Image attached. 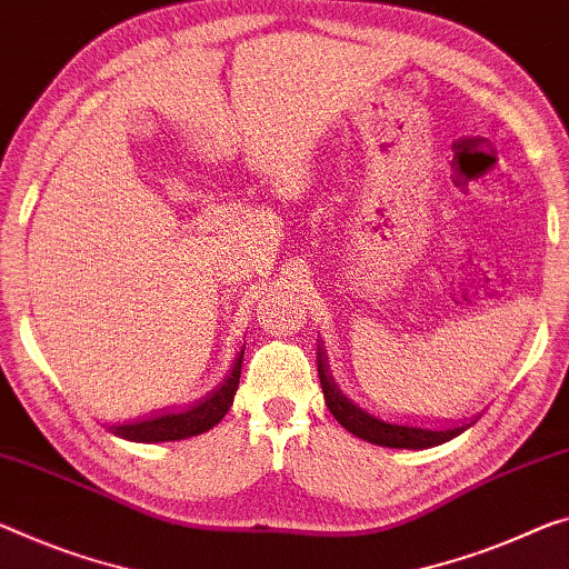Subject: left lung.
I'll use <instances>...</instances> for the list:
<instances>
[{
    "instance_id": "1",
    "label": "left lung",
    "mask_w": 569,
    "mask_h": 569,
    "mask_svg": "<svg viewBox=\"0 0 569 569\" xmlns=\"http://www.w3.org/2000/svg\"><path fill=\"white\" fill-rule=\"evenodd\" d=\"M318 376H320V387H322V397H326V405L330 409L340 427H346L348 432L361 437L366 442L381 445V448H399V450H425V448H435V445H442L458 437L460 432H466L476 419L470 422H460V425H450V427H419V425H409V422H389V419H381L371 415L369 409L358 407L351 397H346L343 391L333 379V371H330L328 363V353L326 346H318Z\"/></svg>"
}]
</instances>
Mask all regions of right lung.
I'll return each instance as SVG.
<instances>
[{
	"mask_svg": "<svg viewBox=\"0 0 569 569\" xmlns=\"http://www.w3.org/2000/svg\"><path fill=\"white\" fill-rule=\"evenodd\" d=\"M241 361H243V348L236 353L231 371L226 373V379L218 383V387L198 399L196 405L186 409H178V412H160L137 419V422H121L111 425L109 432L121 437V440L132 442H172V440H188V437L203 435L216 427L229 412L233 405V395L239 389L241 379Z\"/></svg>",
	"mask_w": 569,
	"mask_h": 569,
	"instance_id": "add662e5",
	"label": "right lung"
}]
</instances>
